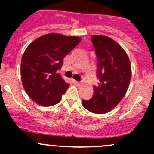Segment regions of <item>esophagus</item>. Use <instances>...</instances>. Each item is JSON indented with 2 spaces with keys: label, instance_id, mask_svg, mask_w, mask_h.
<instances>
[{
  "label": "esophagus",
  "instance_id": "obj_1",
  "mask_svg": "<svg viewBox=\"0 0 154 154\" xmlns=\"http://www.w3.org/2000/svg\"><path fill=\"white\" fill-rule=\"evenodd\" d=\"M73 82H74V84H75V85H77V86H80V85L82 84V83H80V82L76 81V80H74V81H73Z\"/></svg>",
  "mask_w": 154,
  "mask_h": 154
}]
</instances>
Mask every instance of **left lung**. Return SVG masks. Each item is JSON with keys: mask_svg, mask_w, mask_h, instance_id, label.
Masks as SVG:
<instances>
[{"mask_svg": "<svg viewBox=\"0 0 154 154\" xmlns=\"http://www.w3.org/2000/svg\"><path fill=\"white\" fill-rule=\"evenodd\" d=\"M98 60L99 83L94 94L83 106L95 114H105L117 106L125 97L131 80L130 59L124 48L106 35L91 36Z\"/></svg>", "mask_w": 154, "mask_h": 154, "instance_id": "8db88e82", "label": "left lung"}]
</instances>
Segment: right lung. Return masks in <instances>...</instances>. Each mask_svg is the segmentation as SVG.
Listing matches in <instances>:
<instances>
[{"mask_svg": "<svg viewBox=\"0 0 154 154\" xmlns=\"http://www.w3.org/2000/svg\"><path fill=\"white\" fill-rule=\"evenodd\" d=\"M82 38L51 32L38 37L30 43L21 62L22 85L35 103L51 106L61 100L69 84L57 73L63 60Z\"/></svg>", "mask_w": 154, "mask_h": 154, "instance_id": "add662e5", "label": "right lung"}]
</instances>
